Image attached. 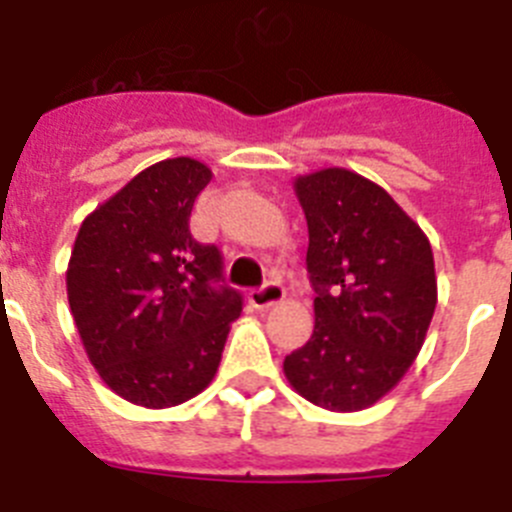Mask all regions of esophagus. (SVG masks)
<instances>
[{
    "label": "esophagus",
    "mask_w": 512,
    "mask_h": 512,
    "mask_svg": "<svg viewBox=\"0 0 512 512\" xmlns=\"http://www.w3.org/2000/svg\"><path fill=\"white\" fill-rule=\"evenodd\" d=\"M284 295H287V292H284L282 284L266 282L264 287L251 289V292H248V302H251L256 310H266V307H271V305H279V302L284 300Z\"/></svg>",
    "instance_id": "34e87169"
}]
</instances>
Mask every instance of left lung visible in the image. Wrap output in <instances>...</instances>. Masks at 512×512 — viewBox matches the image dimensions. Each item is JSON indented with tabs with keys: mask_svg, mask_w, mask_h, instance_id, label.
Masks as SVG:
<instances>
[{
	"mask_svg": "<svg viewBox=\"0 0 512 512\" xmlns=\"http://www.w3.org/2000/svg\"><path fill=\"white\" fill-rule=\"evenodd\" d=\"M315 289L310 341L284 359L289 384L318 408H372L423 348L438 287L431 243L379 184L348 169L297 176Z\"/></svg>",
	"mask_w": 512,
	"mask_h": 512,
	"instance_id": "1",
	"label": "left lung"
}]
</instances>
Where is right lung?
Segmentation results:
<instances>
[{"mask_svg":"<svg viewBox=\"0 0 512 512\" xmlns=\"http://www.w3.org/2000/svg\"><path fill=\"white\" fill-rule=\"evenodd\" d=\"M210 179L189 156L148 166L84 217L71 251L66 292L84 351L102 382L140 408L200 395L243 310L217 246L189 230Z\"/></svg>","mask_w":512,"mask_h":512,"instance_id":"1","label":"right lung"}]
</instances>
